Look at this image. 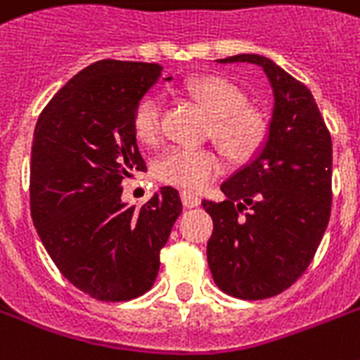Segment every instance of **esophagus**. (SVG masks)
Wrapping results in <instances>:
<instances>
[{
  "mask_svg": "<svg viewBox=\"0 0 360 360\" xmlns=\"http://www.w3.org/2000/svg\"><path fill=\"white\" fill-rule=\"evenodd\" d=\"M181 202L185 207H198L200 205V198L191 194V192H181Z\"/></svg>",
  "mask_w": 360,
  "mask_h": 360,
  "instance_id": "34e87169",
  "label": "esophagus"
}]
</instances>
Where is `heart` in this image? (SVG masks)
Returning a JSON list of instances; mask_svg holds the SVG:
<instances>
[{
  "instance_id": "obj_1",
  "label": "heart",
  "mask_w": 360,
  "mask_h": 360,
  "mask_svg": "<svg viewBox=\"0 0 360 360\" xmlns=\"http://www.w3.org/2000/svg\"><path fill=\"white\" fill-rule=\"evenodd\" d=\"M185 93L211 120V138L230 160H246L265 140V120L246 108V95L219 76H203L186 84ZM130 127L136 140L153 146L160 132V101L140 98L132 110ZM220 174V160L207 149L172 147L158 158L157 177L166 185L198 192Z\"/></svg>"
}]
</instances>
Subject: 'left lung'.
I'll list each match as a JSON object with an SVG mask.
<instances>
[{"label":"left lung","instance_id":"left-lung-1","mask_svg":"<svg viewBox=\"0 0 360 360\" xmlns=\"http://www.w3.org/2000/svg\"><path fill=\"white\" fill-rule=\"evenodd\" d=\"M219 63H254L273 87V117L263 147L224 181V202L203 200L213 219L207 262L214 284L257 301L288 290L318 250L329 224L333 141L304 84L257 53Z\"/></svg>","mask_w":360,"mask_h":360}]
</instances>
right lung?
<instances>
[{"mask_svg": "<svg viewBox=\"0 0 360 360\" xmlns=\"http://www.w3.org/2000/svg\"><path fill=\"white\" fill-rule=\"evenodd\" d=\"M160 75L157 63L97 61L70 78L37 121L31 219L59 273L97 301H130L151 290L183 211L172 186L141 207L121 202L123 179L146 172L132 110Z\"/></svg>", "mask_w": 360, "mask_h": 360, "instance_id": "1", "label": "right lung"}]
</instances>
